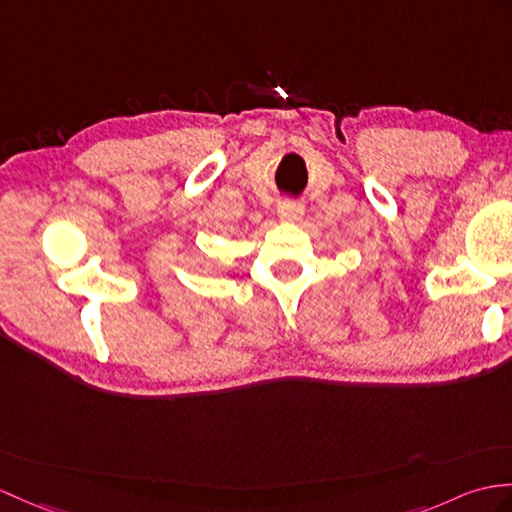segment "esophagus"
Returning <instances> with one entry per match:
<instances>
[{
    "instance_id": "1",
    "label": "esophagus",
    "mask_w": 512,
    "mask_h": 512,
    "mask_svg": "<svg viewBox=\"0 0 512 512\" xmlns=\"http://www.w3.org/2000/svg\"><path fill=\"white\" fill-rule=\"evenodd\" d=\"M277 213L285 222H299L303 218V207L296 205V202H281Z\"/></svg>"
}]
</instances>
